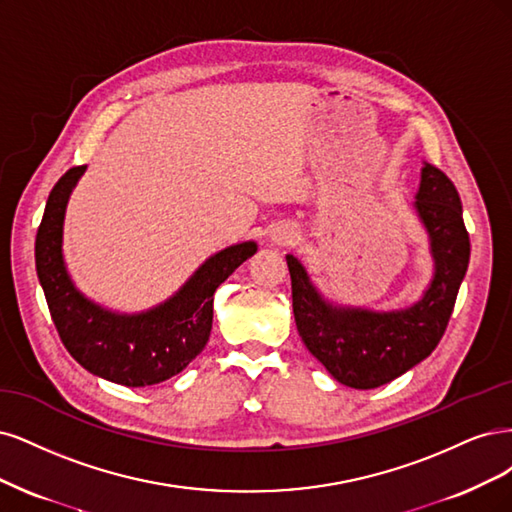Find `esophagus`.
<instances>
[{"mask_svg":"<svg viewBox=\"0 0 512 512\" xmlns=\"http://www.w3.org/2000/svg\"><path fill=\"white\" fill-rule=\"evenodd\" d=\"M298 238H300L298 227L291 225V223H280V225H276V227L272 229V234H270V240H272L274 244H278V246L293 244Z\"/></svg>","mask_w":512,"mask_h":512,"instance_id":"1","label":"esophagus"}]
</instances>
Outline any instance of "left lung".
I'll use <instances>...</instances> for the list:
<instances>
[{
	"label": "left lung",
	"mask_w": 512,
	"mask_h": 512,
	"mask_svg": "<svg viewBox=\"0 0 512 512\" xmlns=\"http://www.w3.org/2000/svg\"><path fill=\"white\" fill-rule=\"evenodd\" d=\"M415 212L430 238L434 276L421 300L400 310L336 306L310 283L298 257L287 255L293 317L306 349L338 383L374 389L415 368L447 329L470 261L461 200L449 176L423 163Z\"/></svg>",
	"instance_id": "left-lung-1"
}]
</instances>
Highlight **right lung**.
Segmentation results:
<instances>
[{
    "instance_id": "1",
    "label": "right lung",
    "mask_w": 512,
    "mask_h": 512,
    "mask_svg": "<svg viewBox=\"0 0 512 512\" xmlns=\"http://www.w3.org/2000/svg\"><path fill=\"white\" fill-rule=\"evenodd\" d=\"M87 166L70 168L53 187L36 236V270L48 310L68 353L95 376L125 387H146L183 372L204 351L212 329V295L255 242L227 246L208 257L170 300L121 315L82 295L63 261V219L70 193Z\"/></svg>"
}]
</instances>
